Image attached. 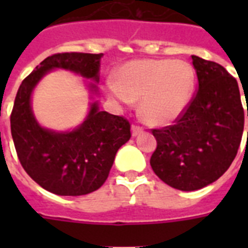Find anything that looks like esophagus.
I'll return each mask as SVG.
<instances>
[{
  "mask_svg": "<svg viewBox=\"0 0 248 248\" xmlns=\"http://www.w3.org/2000/svg\"><path fill=\"white\" fill-rule=\"evenodd\" d=\"M132 135L136 136V135H139V134H141V132L144 131V128L141 127V126H139V124H132Z\"/></svg>",
  "mask_w": 248,
  "mask_h": 248,
  "instance_id": "esophagus-1",
  "label": "esophagus"
}]
</instances>
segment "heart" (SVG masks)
I'll return each mask as SVG.
<instances>
[{"mask_svg": "<svg viewBox=\"0 0 248 248\" xmlns=\"http://www.w3.org/2000/svg\"><path fill=\"white\" fill-rule=\"evenodd\" d=\"M194 87L196 73L186 62L138 59L121 67L117 81L108 82V93L124 104L140 100L143 120L149 124L163 126L185 112Z\"/></svg>", "mask_w": 248, "mask_h": 248, "instance_id": "heart-1", "label": "heart"}]
</instances>
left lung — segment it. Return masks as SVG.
Instances as JSON below:
<instances>
[{"mask_svg": "<svg viewBox=\"0 0 248 248\" xmlns=\"http://www.w3.org/2000/svg\"><path fill=\"white\" fill-rule=\"evenodd\" d=\"M192 59L198 90L190 104L173 124L152 128L157 140L152 169L163 183L185 192L211 184L229 169L246 116L237 79L215 62Z\"/></svg>", "mask_w": 248, "mask_h": 248, "instance_id": "left-lung-1", "label": "left lung"}]
</instances>
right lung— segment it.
Here are the masks:
<instances>
[{
  "label": "right lung",
  "mask_w": 248,
  "mask_h": 248,
  "mask_svg": "<svg viewBox=\"0 0 248 248\" xmlns=\"http://www.w3.org/2000/svg\"><path fill=\"white\" fill-rule=\"evenodd\" d=\"M101 58L103 54L87 52L48 56L23 79L14 101L10 124L17 158L37 184L58 196H83L100 188L117 151L131 138V124L124 117L101 112L93 103L78 128L64 134L50 131L34 120L31 93L52 68L69 69L97 82Z\"/></svg>",
  "instance_id": "add662e5"
}]
</instances>
